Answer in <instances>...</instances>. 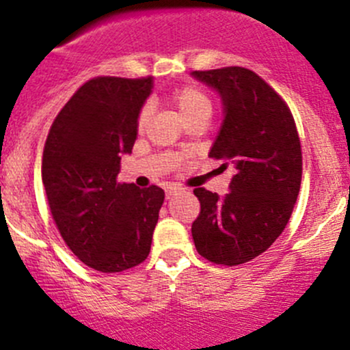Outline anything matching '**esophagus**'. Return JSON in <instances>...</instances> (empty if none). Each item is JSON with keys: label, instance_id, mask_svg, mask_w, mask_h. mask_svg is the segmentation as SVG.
I'll use <instances>...</instances> for the list:
<instances>
[{"label": "esophagus", "instance_id": "esophagus-1", "mask_svg": "<svg viewBox=\"0 0 350 350\" xmlns=\"http://www.w3.org/2000/svg\"><path fill=\"white\" fill-rule=\"evenodd\" d=\"M174 193H178V188H176V186H169V188H165V198H167V200L174 195Z\"/></svg>", "mask_w": 350, "mask_h": 350}]
</instances>
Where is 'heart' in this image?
<instances>
[{"label":"heart","mask_w":350,"mask_h":350,"mask_svg":"<svg viewBox=\"0 0 350 350\" xmlns=\"http://www.w3.org/2000/svg\"><path fill=\"white\" fill-rule=\"evenodd\" d=\"M171 103L178 109L179 115L185 118V122H191L195 118L208 120V116L211 115V108H213L210 94L201 90V88L195 86V84H185V86L176 88L171 94ZM149 115L150 111L147 107L140 109L139 118H137L139 132L146 129L147 122H149Z\"/></svg>","instance_id":"1"}]
</instances>
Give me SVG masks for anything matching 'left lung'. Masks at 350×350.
<instances>
[{
    "instance_id": "left-lung-1",
    "label": "left lung",
    "mask_w": 350,
    "mask_h": 350,
    "mask_svg": "<svg viewBox=\"0 0 350 350\" xmlns=\"http://www.w3.org/2000/svg\"><path fill=\"white\" fill-rule=\"evenodd\" d=\"M193 76L224 100L225 118L210 157L235 169L225 198L195 189L201 210L193 241L210 262L239 266L283 234L301 185V144L291 109L254 70L232 66Z\"/></svg>"
}]
</instances>
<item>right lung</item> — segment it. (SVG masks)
Masks as SVG:
<instances>
[{"label": "right lung", "mask_w": 350, "mask_h": 350, "mask_svg": "<svg viewBox=\"0 0 350 350\" xmlns=\"http://www.w3.org/2000/svg\"><path fill=\"white\" fill-rule=\"evenodd\" d=\"M150 90L152 77H93L59 111L45 140L42 183L52 218L74 256L101 273L147 259L164 203L159 186L116 179Z\"/></svg>", "instance_id": "add662e5"}]
</instances>
